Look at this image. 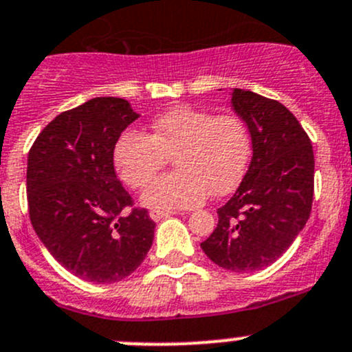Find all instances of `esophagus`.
Segmentation results:
<instances>
[{"instance_id": "34e87169", "label": "esophagus", "mask_w": 352, "mask_h": 352, "mask_svg": "<svg viewBox=\"0 0 352 352\" xmlns=\"http://www.w3.org/2000/svg\"><path fill=\"white\" fill-rule=\"evenodd\" d=\"M172 214H175V211H165V210H151L149 211V217H151V220L155 221H160L162 218H166V217H172Z\"/></svg>"}]
</instances>
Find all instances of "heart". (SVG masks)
I'll return each instance as SVG.
<instances>
[{
	"mask_svg": "<svg viewBox=\"0 0 352 352\" xmlns=\"http://www.w3.org/2000/svg\"><path fill=\"white\" fill-rule=\"evenodd\" d=\"M251 153V135L241 118L177 107L153 120L151 135L124 132L115 144L113 163L129 187L144 189L173 158L175 172L156 179L142 203L155 210H182L204 203L210 192H232Z\"/></svg>",
	"mask_w": 352,
	"mask_h": 352,
	"instance_id": "1",
	"label": "heart"
}]
</instances>
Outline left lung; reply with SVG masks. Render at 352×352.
<instances>
[{"label": "left lung", "instance_id": "1", "mask_svg": "<svg viewBox=\"0 0 352 352\" xmlns=\"http://www.w3.org/2000/svg\"><path fill=\"white\" fill-rule=\"evenodd\" d=\"M232 107L249 129L252 160L201 249L225 270L254 272L280 258L308 221L315 156L305 129L278 101L234 89Z\"/></svg>", "mask_w": 352, "mask_h": 352}]
</instances>
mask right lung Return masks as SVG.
I'll use <instances>...</instances> for the list:
<instances>
[{
	"instance_id": "obj_1",
	"label": "right lung",
	"mask_w": 352,
	"mask_h": 352,
	"mask_svg": "<svg viewBox=\"0 0 352 352\" xmlns=\"http://www.w3.org/2000/svg\"><path fill=\"white\" fill-rule=\"evenodd\" d=\"M139 115L122 98H94L41 131L27 158V203L37 237L82 280L111 284L148 254L156 223L117 179L113 149Z\"/></svg>"
}]
</instances>
